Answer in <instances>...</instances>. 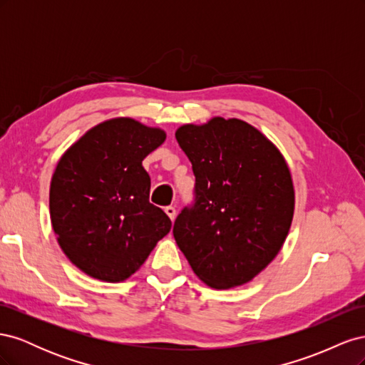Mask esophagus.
<instances>
[{
    "label": "esophagus",
    "mask_w": 365,
    "mask_h": 365,
    "mask_svg": "<svg viewBox=\"0 0 365 365\" xmlns=\"http://www.w3.org/2000/svg\"><path fill=\"white\" fill-rule=\"evenodd\" d=\"M165 215H168L172 220H175V217H176V210H175V207H172V205H169V207H165Z\"/></svg>",
    "instance_id": "obj_1"
}]
</instances>
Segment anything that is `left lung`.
<instances>
[{"mask_svg":"<svg viewBox=\"0 0 365 365\" xmlns=\"http://www.w3.org/2000/svg\"><path fill=\"white\" fill-rule=\"evenodd\" d=\"M196 178L173 237L213 289L251 282L282 250L294 217L291 170L277 146L239 118L213 117L175 132Z\"/></svg>","mask_w":365,"mask_h":365,"instance_id":"left-lung-1","label":"left lung"}]
</instances>
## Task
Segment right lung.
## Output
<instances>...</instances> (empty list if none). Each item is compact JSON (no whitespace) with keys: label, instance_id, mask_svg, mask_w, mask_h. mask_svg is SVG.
Here are the masks:
<instances>
[{"label":"right lung","instance_id":"1","mask_svg":"<svg viewBox=\"0 0 365 365\" xmlns=\"http://www.w3.org/2000/svg\"><path fill=\"white\" fill-rule=\"evenodd\" d=\"M164 140L161 128L117 117L86 130L58 161L51 227L65 256L90 277L125 282L170 231L169 216L149 202L141 164Z\"/></svg>","mask_w":365,"mask_h":365}]
</instances>
